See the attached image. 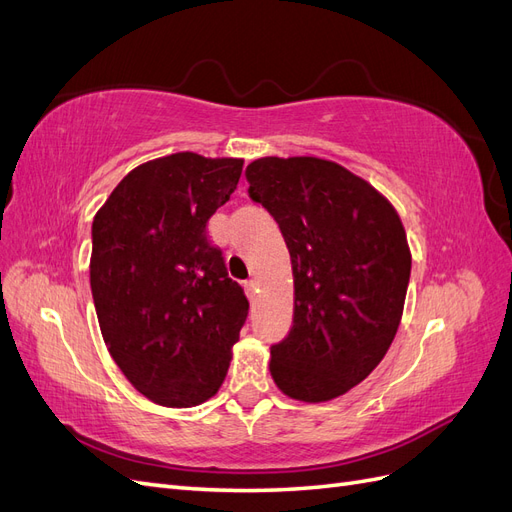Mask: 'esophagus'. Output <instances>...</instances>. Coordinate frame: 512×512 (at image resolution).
<instances>
[{
  "label": "esophagus",
  "instance_id": "1",
  "mask_svg": "<svg viewBox=\"0 0 512 512\" xmlns=\"http://www.w3.org/2000/svg\"><path fill=\"white\" fill-rule=\"evenodd\" d=\"M243 286H245V292H247V297H250V299H254V294H256V286H258V284H256V280H247V282H245Z\"/></svg>",
  "mask_w": 512,
  "mask_h": 512
}]
</instances>
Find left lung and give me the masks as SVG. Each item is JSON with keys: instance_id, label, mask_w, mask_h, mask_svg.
I'll list each match as a JSON object with an SVG mask.
<instances>
[{"instance_id": "obj_1", "label": "left lung", "mask_w": 512, "mask_h": 512, "mask_svg": "<svg viewBox=\"0 0 512 512\" xmlns=\"http://www.w3.org/2000/svg\"><path fill=\"white\" fill-rule=\"evenodd\" d=\"M245 177L280 226L294 275L292 329L271 346V376L294 399H333L376 369L397 333L412 269L404 224L335 162L262 158Z\"/></svg>"}]
</instances>
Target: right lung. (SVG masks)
Listing matches in <instances>:
<instances>
[{
    "mask_svg": "<svg viewBox=\"0 0 512 512\" xmlns=\"http://www.w3.org/2000/svg\"><path fill=\"white\" fill-rule=\"evenodd\" d=\"M243 160L173 153L134 168L91 226L89 280L108 352L168 408L218 393L250 303L207 235Z\"/></svg>",
    "mask_w": 512,
    "mask_h": 512,
    "instance_id": "add662e5",
    "label": "right lung"
}]
</instances>
